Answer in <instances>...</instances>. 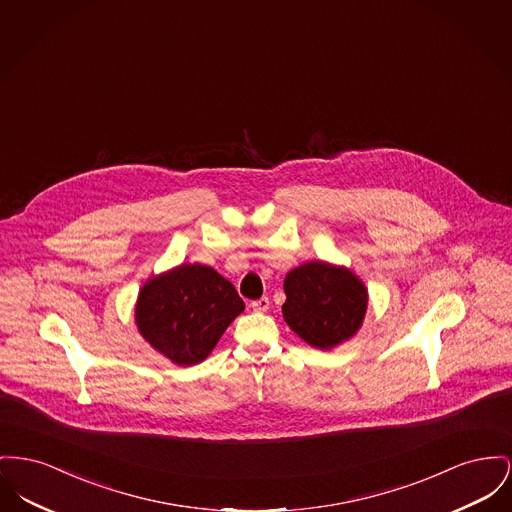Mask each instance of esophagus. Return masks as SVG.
<instances>
[{
  "label": "esophagus",
  "instance_id": "1",
  "mask_svg": "<svg viewBox=\"0 0 512 512\" xmlns=\"http://www.w3.org/2000/svg\"><path fill=\"white\" fill-rule=\"evenodd\" d=\"M269 305H271V301L269 298H259V300L251 301V307H253V311H267L269 309Z\"/></svg>",
  "mask_w": 512,
  "mask_h": 512
}]
</instances>
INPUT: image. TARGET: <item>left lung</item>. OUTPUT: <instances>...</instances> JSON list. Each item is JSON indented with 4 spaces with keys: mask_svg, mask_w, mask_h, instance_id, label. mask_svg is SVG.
<instances>
[{
    "mask_svg": "<svg viewBox=\"0 0 512 512\" xmlns=\"http://www.w3.org/2000/svg\"><path fill=\"white\" fill-rule=\"evenodd\" d=\"M284 292V321L309 346L331 350L360 331L367 288L350 269L309 261L286 274Z\"/></svg>",
    "mask_w": 512,
    "mask_h": 512,
    "instance_id": "left-lung-1",
    "label": "left lung"
}]
</instances>
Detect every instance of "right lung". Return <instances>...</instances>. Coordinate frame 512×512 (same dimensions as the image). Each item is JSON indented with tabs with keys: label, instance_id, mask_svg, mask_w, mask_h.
Returning <instances> with one entry per match:
<instances>
[{
	"label": "right lung",
	"instance_id": "obj_1",
	"mask_svg": "<svg viewBox=\"0 0 512 512\" xmlns=\"http://www.w3.org/2000/svg\"><path fill=\"white\" fill-rule=\"evenodd\" d=\"M245 309L232 282L207 265H180L152 276L141 288L135 323L141 336L168 360H205Z\"/></svg>",
	"mask_w": 512,
	"mask_h": 512
}]
</instances>
